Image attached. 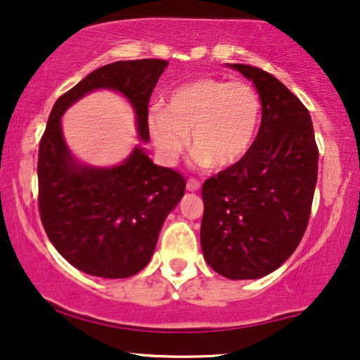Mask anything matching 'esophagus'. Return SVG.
<instances>
[{
	"mask_svg": "<svg viewBox=\"0 0 360 360\" xmlns=\"http://www.w3.org/2000/svg\"><path fill=\"white\" fill-rule=\"evenodd\" d=\"M200 186H201V184H200L198 180H195V179H188V181H186V190H188V191L200 190Z\"/></svg>",
	"mask_w": 360,
	"mask_h": 360,
	"instance_id": "1",
	"label": "esophagus"
}]
</instances>
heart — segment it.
I'll use <instances>...</instances> for the list:
<instances>
[{
	"mask_svg": "<svg viewBox=\"0 0 360 360\" xmlns=\"http://www.w3.org/2000/svg\"><path fill=\"white\" fill-rule=\"evenodd\" d=\"M259 93L244 82L200 78L172 93L167 110L150 108L147 127L167 162H174L188 144L200 165H234L248 154L260 122Z\"/></svg>",
	"mask_w": 360,
	"mask_h": 360,
	"instance_id": "1",
	"label": "heart"
}]
</instances>
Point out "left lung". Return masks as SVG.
Returning a JSON list of instances; mask_svg holds the SVG:
<instances>
[{"instance_id":"1","label":"left lung","mask_w":360,"mask_h":360,"mask_svg":"<svg viewBox=\"0 0 360 360\" xmlns=\"http://www.w3.org/2000/svg\"><path fill=\"white\" fill-rule=\"evenodd\" d=\"M228 67L257 88L262 121L248 154L205 181L200 240L214 272L252 280L277 270L298 248L311 213L319 154L311 116L282 82L257 67Z\"/></svg>"}]
</instances>
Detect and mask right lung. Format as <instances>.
<instances>
[{
  "label": "right lung",
  "mask_w": 360,
  "mask_h": 360,
  "mask_svg": "<svg viewBox=\"0 0 360 360\" xmlns=\"http://www.w3.org/2000/svg\"><path fill=\"white\" fill-rule=\"evenodd\" d=\"M169 65L160 58L108 63L58 98L39 146V213L67 262L88 275L127 278L149 264L162 224L185 193L179 172L155 165L137 144L122 164H80L68 149L62 116L95 90L121 93L136 112V129L149 142L147 106Z\"/></svg>",
  "instance_id": "right-lung-1"
}]
</instances>
